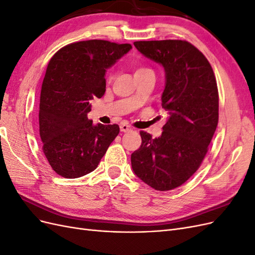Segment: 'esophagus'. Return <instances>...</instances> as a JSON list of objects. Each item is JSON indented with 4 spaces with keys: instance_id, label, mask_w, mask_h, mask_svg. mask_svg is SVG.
I'll use <instances>...</instances> for the list:
<instances>
[{
    "instance_id": "obj_1",
    "label": "esophagus",
    "mask_w": 255,
    "mask_h": 255,
    "mask_svg": "<svg viewBox=\"0 0 255 255\" xmlns=\"http://www.w3.org/2000/svg\"><path fill=\"white\" fill-rule=\"evenodd\" d=\"M120 130L121 132H128V130H130V127L128 125V123H121Z\"/></svg>"
}]
</instances>
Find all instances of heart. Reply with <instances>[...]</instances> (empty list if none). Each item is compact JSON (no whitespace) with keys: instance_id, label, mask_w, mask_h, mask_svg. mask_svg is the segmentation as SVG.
<instances>
[{"instance_id":"obj_1","label":"heart","mask_w":255,"mask_h":255,"mask_svg":"<svg viewBox=\"0 0 255 255\" xmlns=\"http://www.w3.org/2000/svg\"><path fill=\"white\" fill-rule=\"evenodd\" d=\"M148 70H150L149 68H145V67H140V68H138V69H137L136 72H135V74H137V73H141V72L148 71ZM113 78H114V74H113V73H110V74H109V80H110V81H112V80H113Z\"/></svg>"}]
</instances>
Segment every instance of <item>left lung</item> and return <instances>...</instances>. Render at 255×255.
<instances>
[{
  "label": "left lung",
  "instance_id": "obj_1",
  "mask_svg": "<svg viewBox=\"0 0 255 255\" xmlns=\"http://www.w3.org/2000/svg\"><path fill=\"white\" fill-rule=\"evenodd\" d=\"M135 48L165 69L161 106L169 117L158 138L140 130L130 155L135 174L152 188L181 186L204 159L218 125L219 96L211 64L185 40L135 41Z\"/></svg>",
  "mask_w": 255,
  "mask_h": 255
}]
</instances>
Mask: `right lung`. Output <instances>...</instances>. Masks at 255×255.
<instances>
[{
	"instance_id": "add662e5",
	"label": "right lung",
	"mask_w": 255,
	"mask_h": 255,
	"mask_svg": "<svg viewBox=\"0 0 255 255\" xmlns=\"http://www.w3.org/2000/svg\"><path fill=\"white\" fill-rule=\"evenodd\" d=\"M132 45L107 40L73 42L54 54L42 83L39 134L57 174L76 179L94 171L119 134L118 125L95 126L89 102L103 97L105 72Z\"/></svg>"
}]
</instances>
